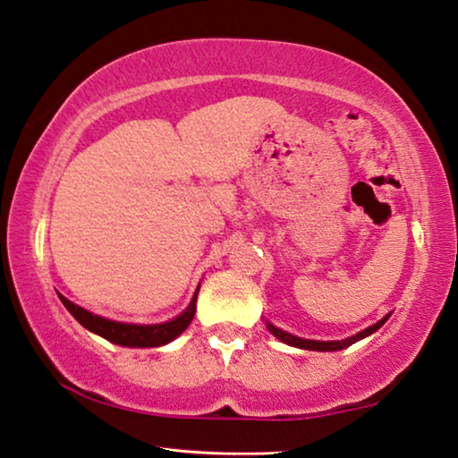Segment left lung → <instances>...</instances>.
Segmentation results:
<instances>
[{"label": "left lung", "mask_w": 458, "mask_h": 458, "mask_svg": "<svg viewBox=\"0 0 458 458\" xmlns=\"http://www.w3.org/2000/svg\"><path fill=\"white\" fill-rule=\"evenodd\" d=\"M388 318H390V314L384 316L380 322H376L370 327H366V330L358 332L356 335H350V338H346V340H332V342H319V340L300 338V335H293L290 332L279 330V327H276L274 324H269V322H266V324H267V330L274 334L277 340H282L284 344H287V346H293V348H300V350H314V352H338V350H344V348L352 346V344H356L360 340L368 338V335L374 334L376 330H380V327L386 324Z\"/></svg>", "instance_id": "obj_1"}]
</instances>
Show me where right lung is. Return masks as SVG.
<instances>
[{
  "mask_svg": "<svg viewBox=\"0 0 458 458\" xmlns=\"http://www.w3.org/2000/svg\"><path fill=\"white\" fill-rule=\"evenodd\" d=\"M199 287L200 285H197L195 293H192V300L187 306V310H184L182 314H179L176 318L168 319V322H163V324L114 322V319L96 316V314H92V311L76 306L74 301L64 298L62 293H58V298L64 303V308H66L70 314L76 318V322L80 326H84L88 332L100 335V338L116 344V346L158 348V346H165V344H168V342H173L174 338H179V335L191 326L192 318H195V311H197Z\"/></svg>",
  "mask_w": 458,
  "mask_h": 458,
  "instance_id": "1",
  "label": "right lung"
}]
</instances>
